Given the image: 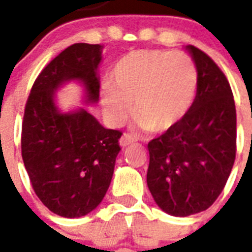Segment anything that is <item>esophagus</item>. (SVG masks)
I'll list each match as a JSON object with an SVG mask.
<instances>
[{"mask_svg":"<svg viewBox=\"0 0 252 252\" xmlns=\"http://www.w3.org/2000/svg\"><path fill=\"white\" fill-rule=\"evenodd\" d=\"M134 141H136V140H134V137L132 136V134L124 133L122 136V138H120V145L124 148V146H128V145H130V144H133Z\"/></svg>","mask_w":252,"mask_h":252,"instance_id":"esophagus-1","label":"esophagus"}]
</instances>
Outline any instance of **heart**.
Listing matches in <instances>:
<instances>
[{
	"mask_svg": "<svg viewBox=\"0 0 252 252\" xmlns=\"http://www.w3.org/2000/svg\"><path fill=\"white\" fill-rule=\"evenodd\" d=\"M197 87L196 65L180 51H134L111 69L102 91L104 115L114 126L132 114L144 129L166 132L187 114Z\"/></svg>",
	"mask_w": 252,
	"mask_h": 252,
	"instance_id": "b5f03b06",
	"label": "heart"
}]
</instances>
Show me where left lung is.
Listing matches in <instances>:
<instances>
[{
  "instance_id": "8db88e82",
  "label": "left lung",
  "mask_w": 252,
  "mask_h": 252,
  "mask_svg": "<svg viewBox=\"0 0 252 252\" xmlns=\"http://www.w3.org/2000/svg\"><path fill=\"white\" fill-rule=\"evenodd\" d=\"M197 69L195 100L174 128L148 144L146 182L162 211L176 217L211 207L237 152V112L229 81L201 49L188 45Z\"/></svg>"
}]
</instances>
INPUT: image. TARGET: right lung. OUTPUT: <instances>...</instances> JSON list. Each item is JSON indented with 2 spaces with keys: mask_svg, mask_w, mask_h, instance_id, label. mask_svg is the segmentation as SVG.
Listing matches in <instances>:
<instances>
[{
  "mask_svg": "<svg viewBox=\"0 0 252 252\" xmlns=\"http://www.w3.org/2000/svg\"><path fill=\"white\" fill-rule=\"evenodd\" d=\"M99 44L76 43L37 76L26 102L22 158L33 191L49 211L66 219L98 207L110 187L122 132L106 129L86 110L61 114L55 91L70 80L82 82L86 100L99 99Z\"/></svg>",
  "mask_w": 252,
  "mask_h": 252,
  "instance_id": "1",
  "label": "right lung"
}]
</instances>
